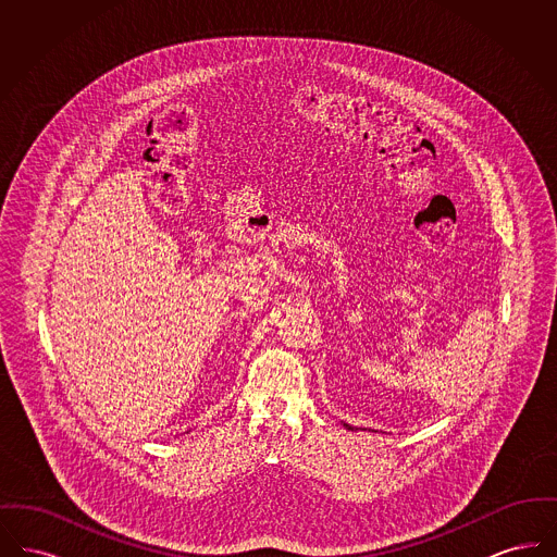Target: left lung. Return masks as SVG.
Returning a JSON list of instances; mask_svg holds the SVG:
<instances>
[{"label": "left lung", "mask_w": 557, "mask_h": 557, "mask_svg": "<svg viewBox=\"0 0 557 557\" xmlns=\"http://www.w3.org/2000/svg\"><path fill=\"white\" fill-rule=\"evenodd\" d=\"M345 425H346V428H348V430H350V425H348V424H345Z\"/></svg>", "instance_id": "8db88e82"}]
</instances>
